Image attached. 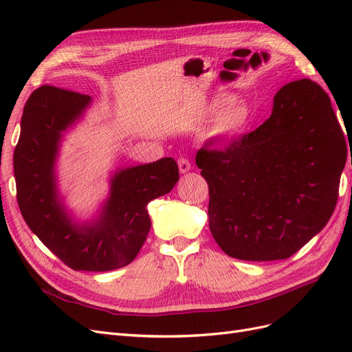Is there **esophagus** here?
<instances>
[{
	"label": "esophagus",
	"mask_w": 352,
	"mask_h": 352,
	"mask_svg": "<svg viewBox=\"0 0 352 352\" xmlns=\"http://www.w3.org/2000/svg\"><path fill=\"white\" fill-rule=\"evenodd\" d=\"M177 166H179V172L180 173H186V172H189V168H190V163L188 162L186 158H179L177 160Z\"/></svg>",
	"instance_id": "obj_1"
}]
</instances>
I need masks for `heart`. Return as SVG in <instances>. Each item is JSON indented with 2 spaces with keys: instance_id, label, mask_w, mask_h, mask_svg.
<instances>
[{
  "instance_id": "obj_1",
  "label": "heart",
  "mask_w": 352,
  "mask_h": 352,
  "mask_svg": "<svg viewBox=\"0 0 352 352\" xmlns=\"http://www.w3.org/2000/svg\"><path fill=\"white\" fill-rule=\"evenodd\" d=\"M210 110H219L211 120L208 138L212 141H225L241 133L251 119V107L247 101L220 94L210 102Z\"/></svg>"
}]
</instances>
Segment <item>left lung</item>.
<instances>
[{
    "label": "left lung",
    "mask_w": 352,
    "mask_h": 352,
    "mask_svg": "<svg viewBox=\"0 0 352 352\" xmlns=\"http://www.w3.org/2000/svg\"><path fill=\"white\" fill-rule=\"evenodd\" d=\"M212 144L206 142L195 163L208 184L211 235L230 257L289 258L327 225L346 146L320 85L289 82L257 129L223 151Z\"/></svg>",
    "instance_id": "8db88e82"
}]
</instances>
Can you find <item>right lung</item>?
Returning <instances> with one entry per match:
<instances>
[{"label": "right lung", "mask_w": 352, "mask_h": 352, "mask_svg": "<svg viewBox=\"0 0 352 352\" xmlns=\"http://www.w3.org/2000/svg\"><path fill=\"white\" fill-rule=\"evenodd\" d=\"M91 101L89 95L50 85L32 92L13 164L19 208L29 229L70 269L109 272L127 265L140 252L151 229L148 202L175 188L179 168L172 157H164L117 170L98 216L74 221L58 195L56 162L63 132Z\"/></svg>", "instance_id": "add662e5"}]
</instances>
